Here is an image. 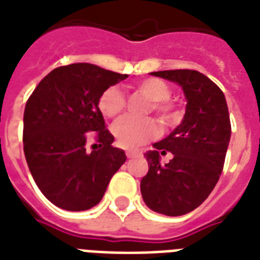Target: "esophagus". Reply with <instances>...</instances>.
Here are the masks:
<instances>
[{
    "label": "esophagus",
    "mask_w": 260,
    "mask_h": 260,
    "mask_svg": "<svg viewBox=\"0 0 260 260\" xmlns=\"http://www.w3.org/2000/svg\"><path fill=\"white\" fill-rule=\"evenodd\" d=\"M125 154H126V156H128V158H135V156L142 155V151H139V150H128Z\"/></svg>",
    "instance_id": "1"
}]
</instances>
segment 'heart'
Masks as SVG:
<instances>
[{
	"label": "heart",
	"mask_w": 260,
	"mask_h": 260,
	"mask_svg": "<svg viewBox=\"0 0 260 260\" xmlns=\"http://www.w3.org/2000/svg\"><path fill=\"white\" fill-rule=\"evenodd\" d=\"M139 90L152 101V109L164 121H173L176 112L168 99L172 95L170 87L161 79H146L139 83ZM98 108L109 118L120 116L125 108V95L118 87H108L98 99ZM113 134L120 146L136 148L143 146L159 134V126L151 117L126 116L113 126Z\"/></svg>",
	"instance_id": "b5f03b06"
}]
</instances>
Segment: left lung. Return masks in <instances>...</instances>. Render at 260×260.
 <instances>
[{"instance_id": "obj_1", "label": "left lung", "mask_w": 260, "mask_h": 260, "mask_svg": "<svg viewBox=\"0 0 260 260\" xmlns=\"http://www.w3.org/2000/svg\"><path fill=\"white\" fill-rule=\"evenodd\" d=\"M150 75L177 83L187 106L181 124L144 154L148 172L140 191L152 211L178 217L199 207L219 180L231 140L229 112L221 88L203 73L176 69ZM166 151L174 158L161 166Z\"/></svg>"}]
</instances>
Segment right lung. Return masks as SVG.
<instances>
[{"label":"right lung","instance_id":"add662e5","mask_svg":"<svg viewBox=\"0 0 260 260\" xmlns=\"http://www.w3.org/2000/svg\"><path fill=\"white\" fill-rule=\"evenodd\" d=\"M126 77L87 62L65 65L43 77L27 101L25 161L38 188L59 209L84 211L98 205L126 161L124 150L112 146L114 138L98 108L101 94ZM90 133L100 148L87 153Z\"/></svg>","mask_w":260,"mask_h":260}]
</instances>
